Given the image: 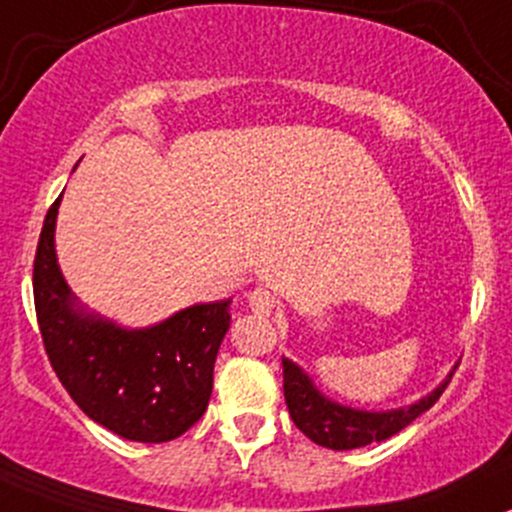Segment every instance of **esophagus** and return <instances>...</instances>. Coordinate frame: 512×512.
Returning <instances> with one entry per match:
<instances>
[{"label":"esophagus","mask_w":512,"mask_h":512,"mask_svg":"<svg viewBox=\"0 0 512 512\" xmlns=\"http://www.w3.org/2000/svg\"><path fill=\"white\" fill-rule=\"evenodd\" d=\"M247 306H250V311L257 313V316H269V313L274 311V306H277V299H274L272 291L255 289L247 296Z\"/></svg>","instance_id":"1"}]
</instances>
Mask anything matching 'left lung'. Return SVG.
<instances>
[{"instance_id":"1","label":"left lung","mask_w":512,"mask_h":512,"mask_svg":"<svg viewBox=\"0 0 512 512\" xmlns=\"http://www.w3.org/2000/svg\"><path fill=\"white\" fill-rule=\"evenodd\" d=\"M284 364V398L291 420L308 440L328 449H357L372 442H384L411 425L418 415L435 406L437 398L447 389L454 372L447 374L437 389L428 396L403 408L391 411H359V408L342 406L333 398L323 396L313 379L289 357H282Z\"/></svg>"}]
</instances>
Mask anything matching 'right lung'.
<instances>
[{"mask_svg":"<svg viewBox=\"0 0 512 512\" xmlns=\"http://www.w3.org/2000/svg\"><path fill=\"white\" fill-rule=\"evenodd\" d=\"M60 199L48 209L33 262V301L50 364L94 423L123 440L170 442L209 406L233 301L194 303L150 328H123L87 311L55 255Z\"/></svg>","mask_w":512,"mask_h":512,"instance_id":"right-lung-1","label":"right lung"}]
</instances>
